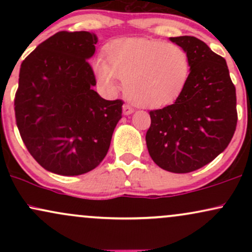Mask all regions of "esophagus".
<instances>
[{"label": "esophagus", "instance_id": "obj_1", "mask_svg": "<svg viewBox=\"0 0 252 252\" xmlns=\"http://www.w3.org/2000/svg\"><path fill=\"white\" fill-rule=\"evenodd\" d=\"M134 112V109L129 105V104H124L123 105V114L124 115H130Z\"/></svg>", "mask_w": 252, "mask_h": 252}]
</instances>
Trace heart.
<instances>
[{
	"instance_id": "obj_1",
	"label": "heart",
	"mask_w": 252,
	"mask_h": 252,
	"mask_svg": "<svg viewBox=\"0 0 252 252\" xmlns=\"http://www.w3.org/2000/svg\"><path fill=\"white\" fill-rule=\"evenodd\" d=\"M105 61L94 63L98 83L116 92L118 78L126 96L142 108H161L181 94L189 82L187 52L175 43L154 39H120L104 48Z\"/></svg>"
}]
</instances>
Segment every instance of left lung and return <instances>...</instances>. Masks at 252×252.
Masks as SVG:
<instances>
[{
  "label": "left lung",
  "instance_id": "obj_1",
  "mask_svg": "<svg viewBox=\"0 0 252 252\" xmlns=\"http://www.w3.org/2000/svg\"><path fill=\"white\" fill-rule=\"evenodd\" d=\"M187 52L189 82L170 105L150 110V158L172 173H189L224 152L237 126L236 88L225 59L194 36L170 37Z\"/></svg>",
  "mask_w": 252,
  "mask_h": 252
}]
</instances>
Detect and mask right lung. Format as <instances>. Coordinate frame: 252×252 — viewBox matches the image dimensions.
Wrapping results in <instances>:
<instances>
[{
  "instance_id": "right-lung-1",
  "label": "right lung",
  "mask_w": 252,
  "mask_h": 252,
  "mask_svg": "<svg viewBox=\"0 0 252 252\" xmlns=\"http://www.w3.org/2000/svg\"><path fill=\"white\" fill-rule=\"evenodd\" d=\"M97 41L94 33L58 32L21 63L16 126L30 154L56 174L96 168L122 118V100H106L94 90L96 77L88 59Z\"/></svg>"
}]
</instances>
